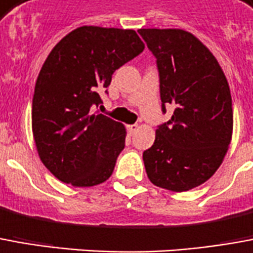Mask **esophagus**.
<instances>
[{"instance_id":"1","label":"esophagus","mask_w":253,"mask_h":253,"mask_svg":"<svg viewBox=\"0 0 253 253\" xmlns=\"http://www.w3.org/2000/svg\"><path fill=\"white\" fill-rule=\"evenodd\" d=\"M137 130H138V126H137V125H130V126H128V131H130V134H134Z\"/></svg>"}]
</instances>
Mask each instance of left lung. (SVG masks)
I'll return each mask as SVG.
<instances>
[{"label":"left lung","mask_w":253,"mask_h":253,"mask_svg":"<svg viewBox=\"0 0 253 253\" xmlns=\"http://www.w3.org/2000/svg\"><path fill=\"white\" fill-rule=\"evenodd\" d=\"M138 34L156 57L162 112L174 107L144 151L145 169L156 186L190 190L215 174L230 144L229 84L212 53L188 31L141 28Z\"/></svg>","instance_id":"left-lung-1"}]
</instances>
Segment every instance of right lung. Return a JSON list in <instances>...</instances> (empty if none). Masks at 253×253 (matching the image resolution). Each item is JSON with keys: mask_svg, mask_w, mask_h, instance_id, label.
I'll use <instances>...</instances> for the list:
<instances>
[{"mask_svg": "<svg viewBox=\"0 0 253 253\" xmlns=\"http://www.w3.org/2000/svg\"><path fill=\"white\" fill-rule=\"evenodd\" d=\"M144 47L134 30L84 26L49 53L35 84L33 134L42 163L57 179L94 186L112 175L126 130L91 111L102 104L100 93L114 72Z\"/></svg>", "mask_w": 253, "mask_h": 253, "instance_id": "add662e5", "label": "right lung"}]
</instances>
